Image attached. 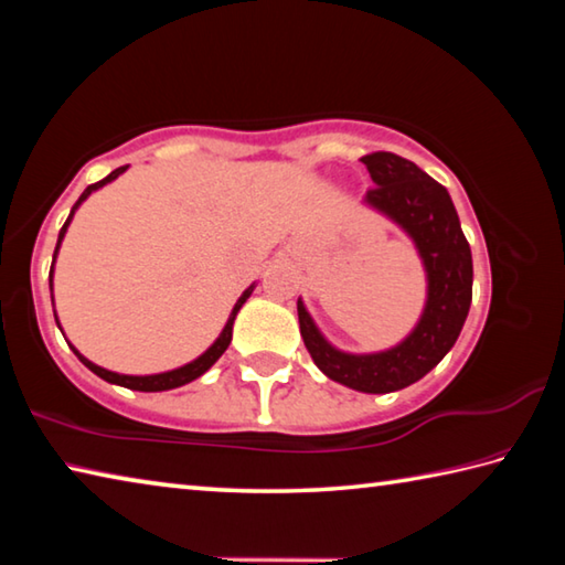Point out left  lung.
<instances>
[{
    "instance_id": "obj_1",
    "label": "left lung",
    "mask_w": 565,
    "mask_h": 565,
    "mask_svg": "<svg viewBox=\"0 0 565 565\" xmlns=\"http://www.w3.org/2000/svg\"><path fill=\"white\" fill-rule=\"evenodd\" d=\"M361 161L376 184L363 202L404 228L424 262L428 279L424 313L394 349L343 353L321 337L301 299L296 309L301 339L323 374L363 394H388L416 384L451 351L471 309L473 262L451 196L436 179L391 151H374Z\"/></svg>"
}]
</instances>
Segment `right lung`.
<instances>
[{
	"instance_id": "add662e5",
	"label": "right lung",
	"mask_w": 565,
	"mask_h": 565,
	"mask_svg": "<svg viewBox=\"0 0 565 565\" xmlns=\"http://www.w3.org/2000/svg\"><path fill=\"white\" fill-rule=\"evenodd\" d=\"M124 171H127V167L114 169L109 177H104L102 181H97V184H92V186L84 189V194L79 196V202H76V204L72 206V214H70V218H66L64 226H62V232H60V242H56V248H54V259H56V252H60L62 238H64V234H66V226H70L72 216H74L76 209H79V204L84 202V199H87V196L92 194V191H97V189H102L104 184H109V181H114V179H117L119 174H124ZM52 274H54V262H52V269H50V289H52ZM252 291H254V286H248V289H246L242 296H238V301L234 303L232 313H228V321H226L224 331L218 333V339L212 343V347H209V349L202 353V356L194 359L191 363H184V366H179V369H174V371H164V374H151V376H127V374H114V371L102 369V366H97V363H92L89 359H84L82 353L72 347V343H70V347H72V351L76 353V356H79V361L84 363V366H87L89 371H94V374H97L99 379L109 381V384H117V386L131 388V391H169V388H179V386L189 384V381H194V379H199L202 374H206V371L212 369L214 363L218 361V356H222V353L228 349V343H232V329H234V319H236V313H238V309H242V306H244V301L248 299V296H252ZM54 319H56V313H54ZM60 329H62V327H60Z\"/></svg>"
}]
</instances>
